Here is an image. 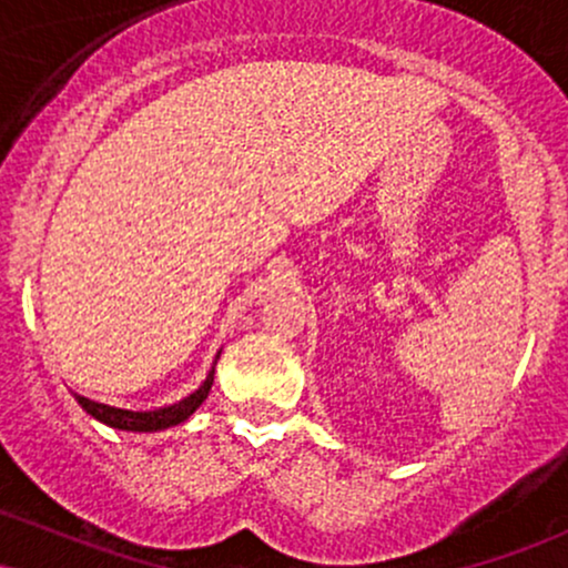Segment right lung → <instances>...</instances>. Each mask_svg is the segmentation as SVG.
Instances as JSON below:
<instances>
[{
	"label": "right lung",
	"instance_id": "add662e5",
	"mask_svg": "<svg viewBox=\"0 0 568 568\" xmlns=\"http://www.w3.org/2000/svg\"><path fill=\"white\" fill-rule=\"evenodd\" d=\"M211 384H213V371L207 374V379L202 382L197 393H192L189 397H184V400L158 410H125V408L106 406V403H95L82 395H74V397L90 416H95V419L103 422V425L128 429V433H158V429H168L173 425H181V422H186L189 416L202 406V400H205L207 393H211Z\"/></svg>",
	"mask_w": 568,
	"mask_h": 568
}]
</instances>
